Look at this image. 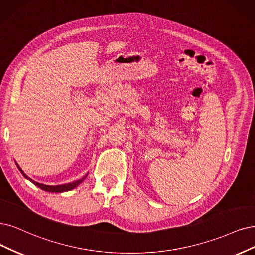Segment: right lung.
<instances>
[{
	"label": "right lung",
	"instance_id": "add662e5",
	"mask_svg": "<svg viewBox=\"0 0 255 255\" xmlns=\"http://www.w3.org/2000/svg\"><path fill=\"white\" fill-rule=\"evenodd\" d=\"M16 164V163H15ZM16 166H17V168H18V170L21 171V173L24 175V177H26L27 180H29L32 184H34L35 186H37L39 188H41L42 190H44V191H48V192H56V193H59V192H65V191H69V190H71V189H74L75 187L77 186H79L85 178H86V176H87V174L85 175L84 177H82L81 180H79V181H75V182H72V183H68V184H63V185H58V186H49V185H44V184H40V183H37V182H34V181H32L30 177H28L24 172H23V170L22 169L18 167V165L16 164Z\"/></svg>",
	"mask_w": 255,
	"mask_h": 255
}]
</instances>
